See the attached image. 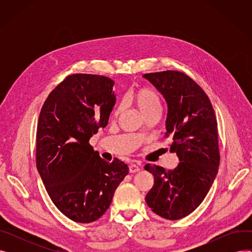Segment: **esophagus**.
Here are the masks:
<instances>
[{
  "mask_svg": "<svg viewBox=\"0 0 252 252\" xmlns=\"http://www.w3.org/2000/svg\"><path fill=\"white\" fill-rule=\"evenodd\" d=\"M129 173H138V171L140 170V165L139 164H136V163H133L129 165Z\"/></svg>",
  "mask_w": 252,
  "mask_h": 252,
  "instance_id": "obj_1",
  "label": "esophagus"
}]
</instances>
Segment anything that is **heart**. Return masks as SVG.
I'll return each instance as SVG.
<instances>
[{
    "instance_id": "obj_1",
    "label": "heart",
    "mask_w": 252,
    "mask_h": 252,
    "mask_svg": "<svg viewBox=\"0 0 252 252\" xmlns=\"http://www.w3.org/2000/svg\"><path fill=\"white\" fill-rule=\"evenodd\" d=\"M130 101L137 106V108L143 115L154 108H159L160 105L159 97L154 91L147 88H141L134 91L130 94ZM118 111L119 109H116L115 114H117Z\"/></svg>"
}]
</instances>
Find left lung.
<instances>
[{
    "mask_svg": "<svg viewBox=\"0 0 252 252\" xmlns=\"http://www.w3.org/2000/svg\"><path fill=\"white\" fill-rule=\"evenodd\" d=\"M159 91L167 104L164 138L170 137V152L180 163L175 169L146 164L154 176L146 202L154 214L176 220L200 205L213 185L220 165L218 122L205 92L180 71L143 75Z\"/></svg>",
    "mask_w": 252,
    "mask_h": 252,
    "instance_id": "1",
    "label": "left lung"
}]
</instances>
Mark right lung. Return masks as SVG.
<instances>
[{
  "instance_id": "obj_1",
  "label": "right lung",
  "mask_w": 252,
  "mask_h": 252,
  "mask_svg": "<svg viewBox=\"0 0 252 252\" xmlns=\"http://www.w3.org/2000/svg\"><path fill=\"white\" fill-rule=\"evenodd\" d=\"M113 85L106 76L71 74L50 93L39 113L37 170L53 203L76 222L101 218L128 174L124 161H105L89 143L108 124Z\"/></svg>"
}]
</instances>
